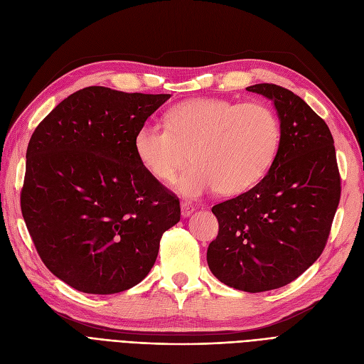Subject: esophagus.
Listing matches in <instances>:
<instances>
[{"mask_svg":"<svg viewBox=\"0 0 364 364\" xmlns=\"http://www.w3.org/2000/svg\"><path fill=\"white\" fill-rule=\"evenodd\" d=\"M181 209H182V217H185V218L190 217L196 211L194 206L191 203H186V202L181 203Z\"/></svg>","mask_w":364,"mask_h":364,"instance_id":"esophagus-1","label":"esophagus"}]
</instances>
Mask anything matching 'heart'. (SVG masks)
<instances>
[{
    "label": "heart",
    "mask_w": 364,
    "mask_h": 364,
    "mask_svg": "<svg viewBox=\"0 0 364 364\" xmlns=\"http://www.w3.org/2000/svg\"><path fill=\"white\" fill-rule=\"evenodd\" d=\"M281 144L279 119L262 103L223 98H191L174 105L167 124L147 121L134 139L136 158L159 182L174 179L190 158L194 162L178 182L186 197L220 186L237 194L259 182Z\"/></svg>",
    "instance_id": "obj_1"
}]
</instances>
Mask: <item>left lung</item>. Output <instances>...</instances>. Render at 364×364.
<instances>
[{
  "label": "left lung",
  "mask_w": 364,
  "mask_h": 364,
  "mask_svg": "<svg viewBox=\"0 0 364 364\" xmlns=\"http://www.w3.org/2000/svg\"><path fill=\"white\" fill-rule=\"evenodd\" d=\"M246 90L273 103L281 144L259 183L213 206L218 235L206 261L220 282L259 293L290 284L321 257L341 188L325 121L282 86L258 83Z\"/></svg>",
  "instance_id": "obj_1"
}]
</instances>
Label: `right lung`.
Here are the masks:
<instances>
[{"instance_id":"1","label":"right lung","mask_w":364,"mask_h":364,"mask_svg":"<svg viewBox=\"0 0 364 364\" xmlns=\"http://www.w3.org/2000/svg\"><path fill=\"white\" fill-rule=\"evenodd\" d=\"M170 94L90 86L41 121L27 147L21 211L47 269L70 287L114 294L144 279L179 199L142 167L134 139Z\"/></svg>"}]
</instances>
